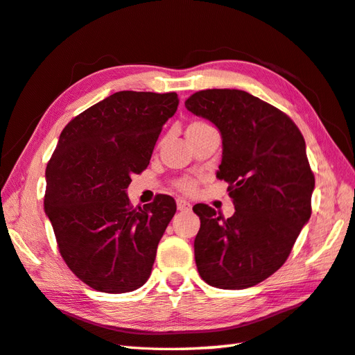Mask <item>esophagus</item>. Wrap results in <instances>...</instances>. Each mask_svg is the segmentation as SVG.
Returning a JSON list of instances; mask_svg holds the SVG:
<instances>
[{
    "label": "esophagus",
    "instance_id": "esophagus-1",
    "mask_svg": "<svg viewBox=\"0 0 355 355\" xmlns=\"http://www.w3.org/2000/svg\"><path fill=\"white\" fill-rule=\"evenodd\" d=\"M177 207H178V210H182V212H191V210H192L191 202H187L183 198H178L177 200Z\"/></svg>",
    "mask_w": 355,
    "mask_h": 355
}]
</instances>
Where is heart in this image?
Returning a JSON list of instances; mask_svg holds the SVG:
<instances>
[{
    "label": "heart",
    "instance_id": "obj_1",
    "mask_svg": "<svg viewBox=\"0 0 355 355\" xmlns=\"http://www.w3.org/2000/svg\"><path fill=\"white\" fill-rule=\"evenodd\" d=\"M206 130H212V126L207 125L206 122H201V120H195V122H191L189 126H187L186 134L201 132V131H206ZM177 187L182 192L191 195V193L195 192V187H197V183H195L193 180H191V178H183V180H180V182L177 183Z\"/></svg>",
    "mask_w": 355,
    "mask_h": 355
}]
</instances>
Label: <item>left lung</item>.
Segmentation results:
<instances>
[{
  "mask_svg": "<svg viewBox=\"0 0 355 355\" xmlns=\"http://www.w3.org/2000/svg\"><path fill=\"white\" fill-rule=\"evenodd\" d=\"M223 139L216 177L229 183L235 214L227 220L193 206L198 273L209 285L243 290L284 266L311 216L314 175L299 128L282 111L241 89H202L184 102Z\"/></svg>",
  "mask_w": 355,
  "mask_h": 355,
  "instance_id": "left-lung-1",
  "label": "left lung"
}]
</instances>
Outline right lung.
<instances>
[{
    "label": "right lung",
    "instance_id": "add662e5",
    "mask_svg": "<svg viewBox=\"0 0 355 355\" xmlns=\"http://www.w3.org/2000/svg\"><path fill=\"white\" fill-rule=\"evenodd\" d=\"M177 93L119 92L64 128L45 169L44 210L59 252L82 282L102 293L140 288L175 215L169 195L134 209L126 195L145 171Z\"/></svg>",
    "mask_w": 355,
    "mask_h": 355
}]
</instances>
